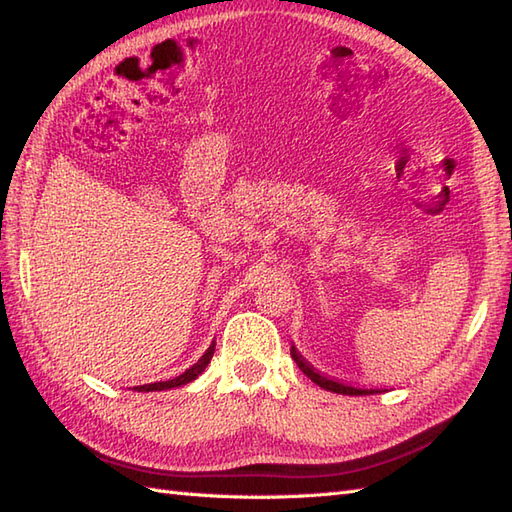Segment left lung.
<instances>
[{"label":"left lung","instance_id":"left-lung-1","mask_svg":"<svg viewBox=\"0 0 512 512\" xmlns=\"http://www.w3.org/2000/svg\"><path fill=\"white\" fill-rule=\"evenodd\" d=\"M290 354H292V358H295V363L299 365V369L303 374H306L312 383H317L319 387H323V389H328V391H334V394H345V396H369V394H380V391H387V389H365V387H352V385H347V383H341V380H336V378H330V376H325V374H321L319 369H314L306 358H303L301 354H299V350L295 345L290 347Z\"/></svg>","mask_w":512,"mask_h":512}]
</instances>
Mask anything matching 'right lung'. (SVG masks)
I'll return each instance as SVG.
<instances>
[{
    "instance_id": "1",
    "label": "right lung",
    "mask_w": 512,
    "mask_h": 512,
    "mask_svg": "<svg viewBox=\"0 0 512 512\" xmlns=\"http://www.w3.org/2000/svg\"><path fill=\"white\" fill-rule=\"evenodd\" d=\"M213 352H215V341L211 343L209 350H206V352L198 358V363H193V365L187 369V372H182L180 376L171 378V380H160V383H149V385L134 387V391H162V389H173V387L187 385V383H191V380H195V378H198V376L204 372L206 365L211 363Z\"/></svg>"
}]
</instances>
